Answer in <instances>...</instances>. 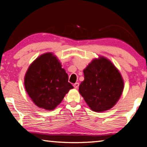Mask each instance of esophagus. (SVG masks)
Here are the masks:
<instances>
[{"instance_id":"esophagus-1","label":"esophagus","mask_w":147,"mask_h":147,"mask_svg":"<svg viewBox=\"0 0 147 147\" xmlns=\"http://www.w3.org/2000/svg\"><path fill=\"white\" fill-rule=\"evenodd\" d=\"M73 86H74V88H76V89L78 88V87H79V83H75V84H73Z\"/></svg>"}]
</instances>
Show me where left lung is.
<instances>
[{
    "label": "left lung",
    "mask_w": 147,
    "mask_h": 147,
    "mask_svg": "<svg viewBox=\"0 0 147 147\" xmlns=\"http://www.w3.org/2000/svg\"><path fill=\"white\" fill-rule=\"evenodd\" d=\"M84 80L79 92L92 110L100 112L110 109L120 98L124 82L120 73L108 59H93L84 71Z\"/></svg>",
    "instance_id": "left-lung-1"
}]
</instances>
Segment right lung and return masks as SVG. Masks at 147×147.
I'll use <instances>...</instances> for the list:
<instances>
[{
	"mask_svg": "<svg viewBox=\"0 0 147 147\" xmlns=\"http://www.w3.org/2000/svg\"><path fill=\"white\" fill-rule=\"evenodd\" d=\"M68 80L67 74L56 57L46 53L30 65L24 78V86L36 105L52 110L73 88Z\"/></svg>",
	"mask_w": 147,
	"mask_h": 147,
	"instance_id": "1",
	"label": "right lung"
}]
</instances>
